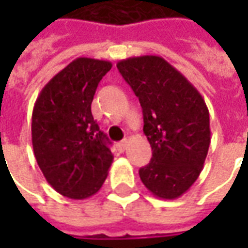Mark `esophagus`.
I'll use <instances>...</instances> for the list:
<instances>
[{
  "instance_id": "1",
  "label": "esophagus",
  "mask_w": 248,
  "mask_h": 248,
  "mask_svg": "<svg viewBox=\"0 0 248 248\" xmlns=\"http://www.w3.org/2000/svg\"><path fill=\"white\" fill-rule=\"evenodd\" d=\"M127 143H129V140H121V142H119V143H118L119 150H121V151L126 150V147H127Z\"/></svg>"
}]
</instances>
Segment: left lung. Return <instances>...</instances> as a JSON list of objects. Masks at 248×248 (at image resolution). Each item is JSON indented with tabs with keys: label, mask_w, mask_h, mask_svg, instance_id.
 <instances>
[{
	"label": "left lung",
	"mask_w": 248,
	"mask_h": 248,
	"mask_svg": "<svg viewBox=\"0 0 248 248\" xmlns=\"http://www.w3.org/2000/svg\"><path fill=\"white\" fill-rule=\"evenodd\" d=\"M117 67L140 99L153 150L150 163L140 169V181L155 197L177 199L197 181L207 156L211 133L204 99L162 57H133Z\"/></svg>",
	"instance_id": "left-lung-1"
}]
</instances>
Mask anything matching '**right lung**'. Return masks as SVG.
<instances>
[{"label":"right lung","instance_id":"add662e5","mask_svg":"<svg viewBox=\"0 0 248 248\" xmlns=\"http://www.w3.org/2000/svg\"><path fill=\"white\" fill-rule=\"evenodd\" d=\"M111 62L77 58L47 82L31 115V142L41 171L57 192L85 199L102 187L111 143L92 114L98 83Z\"/></svg>","mask_w":248,"mask_h":248}]
</instances>
